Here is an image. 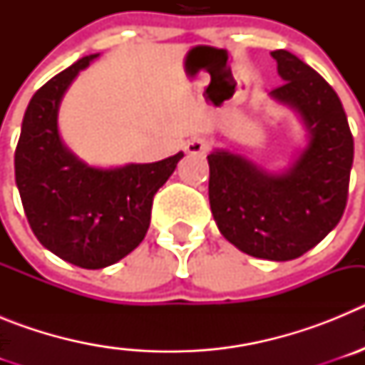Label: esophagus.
<instances>
[{"instance_id": "1", "label": "esophagus", "mask_w": 365, "mask_h": 365, "mask_svg": "<svg viewBox=\"0 0 365 365\" xmlns=\"http://www.w3.org/2000/svg\"><path fill=\"white\" fill-rule=\"evenodd\" d=\"M208 146H210V144H208L206 138L193 137L190 138L188 144H186V151H188L190 155H202L206 150H208Z\"/></svg>"}]
</instances>
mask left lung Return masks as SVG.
I'll return each mask as SVG.
<instances>
[{"label":"left lung","mask_w":365,"mask_h":365,"mask_svg":"<svg viewBox=\"0 0 365 365\" xmlns=\"http://www.w3.org/2000/svg\"><path fill=\"white\" fill-rule=\"evenodd\" d=\"M270 54L283 80L270 96L298 113L307 146L283 172L214 150L208 197L225 240L248 256L289 261L316 247L344 215L354 144L333 87L289 51Z\"/></svg>","instance_id":"left-lung-1"}]
</instances>
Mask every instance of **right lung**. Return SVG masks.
Wrapping results in <instances>:
<instances>
[{
  "label": "right lung",
  "mask_w": 365,
  "mask_h": 365,
  "mask_svg": "<svg viewBox=\"0 0 365 365\" xmlns=\"http://www.w3.org/2000/svg\"><path fill=\"white\" fill-rule=\"evenodd\" d=\"M80 58L40 87L25 111L14 153L16 186L41 245L82 269H104L144 240L157 190L185 153L150 164L96 168L80 160L58 131V109L82 69Z\"/></svg>",
  "instance_id": "1"
}]
</instances>
